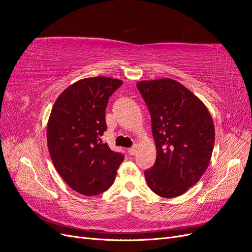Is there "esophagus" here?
Instances as JSON below:
<instances>
[{"label": "esophagus", "instance_id": "obj_1", "mask_svg": "<svg viewBox=\"0 0 252 252\" xmlns=\"http://www.w3.org/2000/svg\"><path fill=\"white\" fill-rule=\"evenodd\" d=\"M136 149H138V148H136V145H133L132 147H130V148L128 149V154L130 155V156H134L136 154Z\"/></svg>", "mask_w": 252, "mask_h": 252}]
</instances>
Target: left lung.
I'll return each instance as SVG.
<instances>
[{
	"label": "left lung",
	"instance_id": "obj_1",
	"mask_svg": "<svg viewBox=\"0 0 252 252\" xmlns=\"http://www.w3.org/2000/svg\"><path fill=\"white\" fill-rule=\"evenodd\" d=\"M136 88L148 107L157 147L145 178L158 195L179 196L207 169L216 136L211 116L199 97L174 80L142 81Z\"/></svg>",
	"mask_w": 252,
	"mask_h": 252
}]
</instances>
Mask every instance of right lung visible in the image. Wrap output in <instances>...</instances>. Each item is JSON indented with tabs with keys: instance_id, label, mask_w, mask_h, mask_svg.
I'll list each match as a JSON object with an SVG mask.
<instances>
[{
	"instance_id": "right-lung-1",
	"label": "right lung",
	"mask_w": 252,
	"mask_h": 252,
	"mask_svg": "<svg viewBox=\"0 0 252 252\" xmlns=\"http://www.w3.org/2000/svg\"><path fill=\"white\" fill-rule=\"evenodd\" d=\"M122 84L106 77L78 81L52 107L47 126L49 155L59 174L79 193L93 196L106 191L124 161L122 152L101 142L107 130L105 109Z\"/></svg>"
}]
</instances>
